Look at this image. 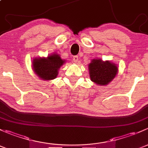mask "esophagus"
Returning a JSON list of instances; mask_svg holds the SVG:
<instances>
[{
	"label": "esophagus",
	"instance_id": "34e87169",
	"mask_svg": "<svg viewBox=\"0 0 148 148\" xmlns=\"http://www.w3.org/2000/svg\"><path fill=\"white\" fill-rule=\"evenodd\" d=\"M78 60H79L78 56H73V62H75V63H77V62H78Z\"/></svg>",
	"mask_w": 148,
	"mask_h": 148
}]
</instances>
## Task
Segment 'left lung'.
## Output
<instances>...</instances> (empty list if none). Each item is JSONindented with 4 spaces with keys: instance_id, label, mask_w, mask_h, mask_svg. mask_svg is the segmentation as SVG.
<instances>
[{
    "instance_id": "left-lung-1",
    "label": "left lung",
    "mask_w": 148,
    "mask_h": 148,
    "mask_svg": "<svg viewBox=\"0 0 148 148\" xmlns=\"http://www.w3.org/2000/svg\"><path fill=\"white\" fill-rule=\"evenodd\" d=\"M91 80L97 84L107 85L115 77L118 68L111 62L93 59L89 65Z\"/></svg>"
}]
</instances>
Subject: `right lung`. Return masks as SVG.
<instances>
[{
    "label": "right lung",
    "mask_w": 148,
    "mask_h": 148,
    "mask_svg": "<svg viewBox=\"0 0 148 148\" xmlns=\"http://www.w3.org/2000/svg\"><path fill=\"white\" fill-rule=\"evenodd\" d=\"M64 63L57 53H53L47 58L35 59L33 62L34 71L44 80L53 79L58 75V70Z\"/></svg>",
    "instance_id": "obj_1"
}]
</instances>
